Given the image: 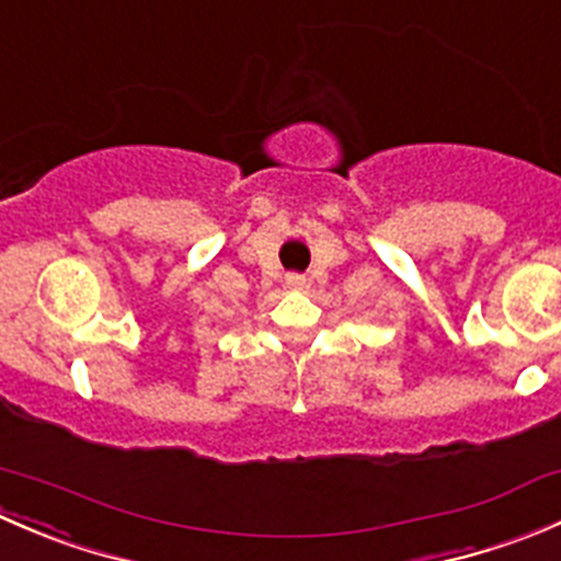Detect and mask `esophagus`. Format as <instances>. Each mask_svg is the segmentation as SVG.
I'll list each match as a JSON object with an SVG mask.
<instances>
[{
  "label": "esophagus",
  "instance_id": "1",
  "mask_svg": "<svg viewBox=\"0 0 561 561\" xmlns=\"http://www.w3.org/2000/svg\"><path fill=\"white\" fill-rule=\"evenodd\" d=\"M285 282H287V287H304V285H307V276H304V274H287Z\"/></svg>",
  "mask_w": 561,
  "mask_h": 561
}]
</instances>
